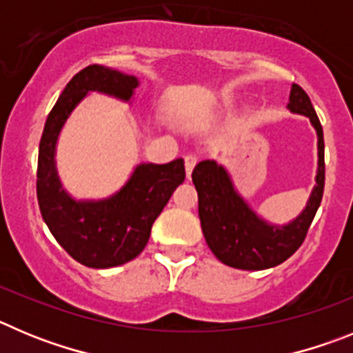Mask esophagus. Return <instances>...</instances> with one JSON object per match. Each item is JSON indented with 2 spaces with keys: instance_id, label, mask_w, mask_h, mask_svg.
<instances>
[{
  "instance_id": "obj_1",
  "label": "esophagus",
  "mask_w": 353,
  "mask_h": 353,
  "mask_svg": "<svg viewBox=\"0 0 353 353\" xmlns=\"http://www.w3.org/2000/svg\"><path fill=\"white\" fill-rule=\"evenodd\" d=\"M196 164H198V157H196V155H192V154L185 155V173H187V176H191V173H192V170H194Z\"/></svg>"
}]
</instances>
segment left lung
<instances>
[{
    "mask_svg": "<svg viewBox=\"0 0 353 353\" xmlns=\"http://www.w3.org/2000/svg\"><path fill=\"white\" fill-rule=\"evenodd\" d=\"M288 109L311 120L318 136L316 185L297 219L285 226L263 221L235 191L232 179L215 161H201L192 171L198 191V214L205 240L217 260L242 270H263L288 260L304 242L307 230L322 203L325 185L323 130L310 97L292 84Z\"/></svg>",
    "mask_w": 353,
    "mask_h": 353,
    "instance_id": "obj_1",
    "label": "left lung"
}]
</instances>
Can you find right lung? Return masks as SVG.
<instances>
[{"instance_id": "obj_1", "label": "right lung", "mask_w": 353, "mask_h": 353, "mask_svg": "<svg viewBox=\"0 0 353 353\" xmlns=\"http://www.w3.org/2000/svg\"><path fill=\"white\" fill-rule=\"evenodd\" d=\"M138 84L134 76L90 65L68 81L43 125L37 168L40 212L58 244L92 269L118 267L138 256L148 242L152 224L185 179L183 161L174 159L168 164H139L117 194L99 201H76L61 189L54 152L68 114L88 92L130 101Z\"/></svg>"}]
</instances>
